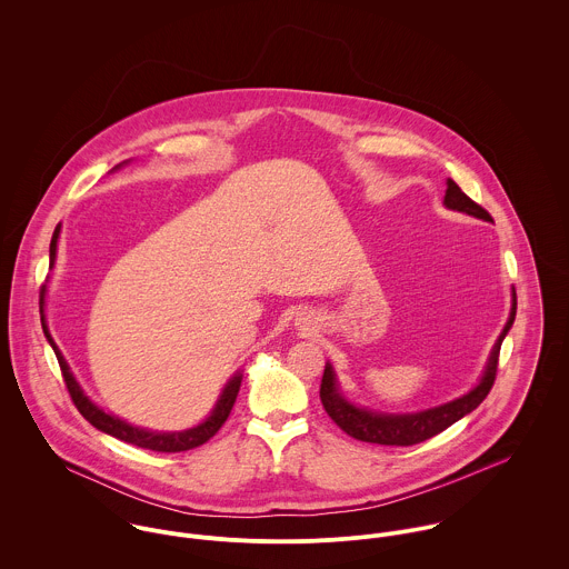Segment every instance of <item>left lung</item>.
Wrapping results in <instances>:
<instances>
[{"instance_id": "8db88e82", "label": "left lung", "mask_w": 569, "mask_h": 569, "mask_svg": "<svg viewBox=\"0 0 569 569\" xmlns=\"http://www.w3.org/2000/svg\"><path fill=\"white\" fill-rule=\"evenodd\" d=\"M442 203L449 210L465 212V214L482 219V221H492L487 210L482 206H478L473 199H469L453 179H447V190H445V201ZM515 313H517V296H515V289H512L510 316H508L503 330L499 332V337H497V341H495V346L488 355L482 377L476 383V388H471L460 399H453V401L442 403V406L427 407V409H420V411H407V413H386V411H375V409H368V407L355 406L352 401H348L343 397V392L339 388V381H337V375H335L332 366L326 361L325 377H322V386H320V399H322L326 413L348 436H352L361 442H375V445L409 447V445L422 442V440L445 431L447 427H451L453 422H458L460 418L471 413L476 407L487 399V395L490 392L492 383H495V375H497L499 348H501V341L508 335L510 326L515 322Z\"/></svg>"}]
</instances>
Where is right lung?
<instances>
[{
    "mask_svg": "<svg viewBox=\"0 0 569 569\" xmlns=\"http://www.w3.org/2000/svg\"><path fill=\"white\" fill-rule=\"evenodd\" d=\"M122 163H129V160ZM122 163H118L116 168H120ZM116 168H113V170H116ZM59 234H61V223L57 226V230H54V234H52V241H50V269L54 267V260H57ZM46 293H48V287L43 284V287H41V300H39L43 335H46L48 343L52 346V350H54V355H57V359H59V366H61V372H63V379H66V386H68V392H70L74 406L79 407L82 418L89 420L96 429H100V431H104V433H109V436H113V438H118V440H124V442H129V445H138V447H142V449L162 451V453H177V451H188V449H194V447L208 442V440L221 429V425L228 420V416H230V411H232V407H234V401H237V397H239V390H241V381H243L241 370H239L232 379H228V383H226V388L221 390V395H219L217 403L212 407V411H210L199 425H194V427H190V429H181V431H153V429L136 427V425H131V422H127V420H122V418H118V416L104 411L102 407L96 406V403L84 395L81 383L77 381L74 372H72L70 366H68L63 352L59 350L57 341H54L52 335H50V328H48V322H46Z\"/></svg>",
    "mask_w": 569,
    "mask_h": 569,
    "instance_id": "obj_1",
    "label": "right lung"
}]
</instances>
